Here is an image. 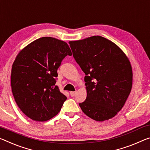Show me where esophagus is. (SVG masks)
<instances>
[{"label": "esophagus", "instance_id": "obj_1", "mask_svg": "<svg viewBox=\"0 0 150 150\" xmlns=\"http://www.w3.org/2000/svg\"><path fill=\"white\" fill-rule=\"evenodd\" d=\"M75 93H76V91H71L70 92V95L71 97H74Z\"/></svg>", "mask_w": 150, "mask_h": 150}]
</instances>
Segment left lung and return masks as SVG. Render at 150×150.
Masks as SVG:
<instances>
[{"label":"left lung","mask_w":150,"mask_h":150,"mask_svg":"<svg viewBox=\"0 0 150 150\" xmlns=\"http://www.w3.org/2000/svg\"><path fill=\"white\" fill-rule=\"evenodd\" d=\"M76 62L85 75L87 97L79 103L83 112L103 122L124 105L132 87L129 59L120 47L101 36L69 42Z\"/></svg>","instance_id":"left-lung-1"}]
</instances>
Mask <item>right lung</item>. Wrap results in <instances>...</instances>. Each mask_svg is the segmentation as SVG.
I'll return each instance as SVG.
<instances>
[{
	"label": "right lung",
	"instance_id": "right-lung-1",
	"mask_svg": "<svg viewBox=\"0 0 150 150\" xmlns=\"http://www.w3.org/2000/svg\"><path fill=\"white\" fill-rule=\"evenodd\" d=\"M67 55H72L67 42L45 37L16 56L11 71L12 92L18 108L31 120H49L66 101L55 83L57 69Z\"/></svg>",
	"mask_w": 150,
	"mask_h": 150
}]
</instances>
